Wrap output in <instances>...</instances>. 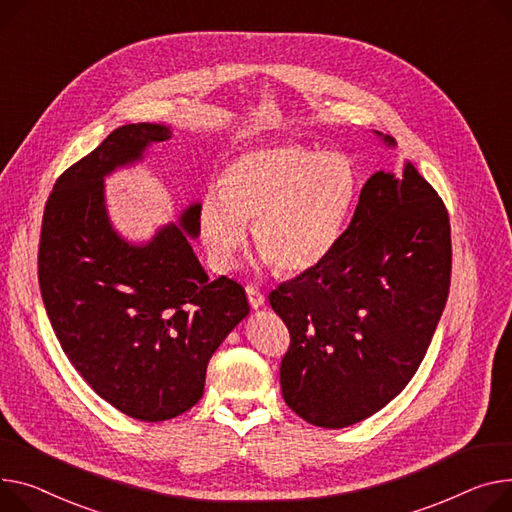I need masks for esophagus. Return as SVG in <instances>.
<instances>
[{"label":"esophagus","mask_w":512,"mask_h":512,"mask_svg":"<svg viewBox=\"0 0 512 512\" xmlns=\"http://www.w3.org/2000/svg\"><path fill=\"white\" fill-rule=\"evenodd\" d=\"M247 296H249V304L253 306V309H259V306H263V302H265L263 292L257 286H253V284L247 286Z\"/></svg>","instance_id":"34e87169"}]
</instances>
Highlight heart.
I'll use <instances>...</instances> for the list:
<instances>
[{
	"label": "heart",
	"mask_w": 512,
	"mask_h": 512,
	"mask_svg": "<svg viewBox=\"0 0 512 512\" xmlns=\"http://www.w3.org/2000/svg\"><path fill=\"white\" fill-rule=\"evenodd\" d=\"M358 195L352 162L300 144L255 148L228 162L199 203L197 226L210 263L232 267L253 225L257 251L284 274H302L337 247Z\"/></svg>",
	"instance_id": "heart-1"
}]
</instances>
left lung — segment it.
<instances>
[{
  "mask_svg": "<svg viewBox=\"0 0 512 512\" xmlns=\"http://www.w3.org/2000/svg\"><path fill=\"white\" fill-rule=\"evenodd\" d=\"M451 267L449 212L434 187L412 164L403 177L374 173L331 255L269 292L290 333L280 366L290 410L346 428L395 399L432 342Z\"/></svg>",
  "mask_w": 512,
  "mask_h": 512,
  "instance_id": "left-lung-1",
  "label": "left lung"
}]
</instances>
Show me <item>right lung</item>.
<instances>
[{
	"label": "right lung",
	"mask_w": 512,
	"mask_h": 512,
	"mask_svg": "<svg viewBox=\"0 0 512 512\" xmlns=\"http://www.w3.org/2000/svg\"><path fill=\"white\" fill-rule=\"evenodd\" d=\"M168 138L162 125H123L63 170L39 241L41 296L63 352L102 399L142 422L193 407L212 354L249 315L245 288L210 280L187 241L199 232V203L183 228L166 226L144 247L109 224L102 177Z\"/></svg>",
	"instance_id": "1"
}]
</instances>
